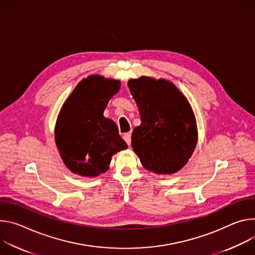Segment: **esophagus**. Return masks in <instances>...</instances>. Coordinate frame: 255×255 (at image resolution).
I'll list each match as a JSON object with an SVG mask.
<instances>
[{"instance_id":"esophagus-1","label":"esophagus","mask_w":255,"mask_h":255,"mask_svg":"<svg viewBox=\"0 0 255 255\" xmlns=\"http://www.w3.org/2000/svg\"><path fill=\"white\" fill-rule=\"evenodd\" d=\"M124 139L127 142V144L129 146L130 145V142H131V132H126L124 134Z\"/></svg>"}]
</instances>
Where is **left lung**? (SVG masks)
<instances>
[{
    "label": "left lung",
    "mask_w": 255,
    "mask_h": 255,
    "mask_svg": "<svg viewBox=\"0 0 255 255\" xmlns=\"http://www.w3.org/2000/svg\"><path fill=\"white\" fill-rule=\"evenodd\" d=\"M138 107L140 125L131 147L143 166L158 174H172L187 163L197 142L192 108L174 84L150 77L128 83Z\"/></svg>",
    "instance_id": "1"
}]
</instances>
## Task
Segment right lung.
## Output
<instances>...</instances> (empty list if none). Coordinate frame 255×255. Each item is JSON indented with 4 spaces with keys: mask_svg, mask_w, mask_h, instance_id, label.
<instances>
[{
    "mask_svg": "<svg viewBox=\"0 0 255 255\" xmlns=\"http://www.w3.org/2000/svg\"><path fill=\"white\" fill-rule=\"evenodd\" d=\"M121 81L92 75L83 79L64 103L56 120L54 138L65 165L81 176L107 171L111 157L126 150L117 124L103 117Z\"/></svg>",
    "mask_w": 255,
    "mask_h": 255,
    "instance_id": "add662e5",
    "label": "right lung"
}]
</instances>
